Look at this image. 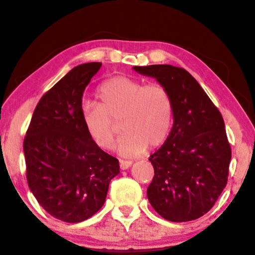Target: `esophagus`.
Returning <instances> with one entry per match:
<instances>
[{
	"instance_id": "1",
	"label": "esophagus",
	"mask_w": 255,
	"mask_h": 255,
	"mask_svg": "<svg viewBox=\"0 0 255 255\" xmlns=\"http://www.w3.org/2000/svg\"><path fill=\"white\" fill-rule=\"evenodd\" d=\"M131 165H132V161H130V160H120V168L121 169H128Z\"/></svg>"
}]
</instances>
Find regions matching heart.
<instances>
[{"mask_svg":"<svg viewBox=\"0 0 255 255\" xmlns=\"http://www.w3.org/2000/svg\"><path fill=\"white\" fill-rule=\"evenodd\" d=\"M100 104L86 103L82 123L91 140L101 149H111L118 134L116 123L125 131L118 143L124 155H137L157 147L168 137L173 125L172 95L160 83L127 77L106 80L97 89Z\"/></svg>","mask_w":255,"mask_h":255,"instance_id":"1","label":"heart"}]
</instances>
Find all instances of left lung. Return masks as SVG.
<instances>
[{"mask_svg":"<svg viewBox=\"0 0 255 255\" xmlns=\"http://www.w3.org/2000/svg\"><path fill=\"white\" fill-rule=\"evenodd\" d=\"M172 95L174 124L160 149L150 155L153 180L146 190L154 211L172 222L199 219L226 188L231 147L225 121L197 80L173 65L135 66Z\"/></svg>","mask_w":255,"mask_h":255,"instance_id":"left-lung-1","label":"left lung"}]
</instances>
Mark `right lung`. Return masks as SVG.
<instances>
[{"label":"right lung","instance_id":"right-lung-1","mask_svg":"<svg viewBox=\"0 0 255 255\" xmlns=\"http://www.w3.org/2000/svg\"><path fill=\"white\" fill-rule=\"evenodd\" d=\"M102 63L72 68L45 93L24 138L26 178L37 203L64 222L85 221L101 210L119 160L97 146L81 118L82 96Z\"/></svg>","mask_w":255,"mask_h":255}]
</instances>
